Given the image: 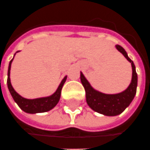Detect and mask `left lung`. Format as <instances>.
Here are the masks:
<instances>
[{
	"instance_id": "1",
	"label": "left lung",
	"mask_w": 150,
	"mask_h": 150,
	"mask_svg": "<svg viewBox=\"0 0 150 150\" xmlns=\"http://www.w3.org/2000/svg\"><path fill=\"white\" fill-rule=\"evenodd\" d=\"M116 48L124 57L132 64V77L128 87L125 91L117 94H105L95 88L89 82L88 80L81 72L80 78L82 86L86 91V103L89 107L96 112L105 116H117L121 114L128 107L133 100L136 94L137 87V73L136 67L132 59L128 57L127 53L121 45H116Z\"/></svg>"
}]
</instances>
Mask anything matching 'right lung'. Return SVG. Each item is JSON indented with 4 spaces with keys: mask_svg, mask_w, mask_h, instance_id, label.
Returning a JSON list of instances; mask_svg holds the SVG:
<instances>
[{
    "mask_svg": "<svg viewBox=\"0 0 150 150\" xmlns=\"http://www.w3.org/2000/svg\"><path fill=\"white\" fill-rule=\"evenodd\" d=\"M18 51H17L16 53H18ZM15 54H14V55H15ZM13 59H14V58L10 60V64H9L7 85H8V89L10 91L11 96L13 97L14 102L18 105V107L21 108L23 111L28 112V113H32V114L38 113V112H47L54 108L55 105H57L59 101L60 96H61L62 87L67 79V76H65L62 79L61 82L58 86L57 90L52 95H50L49 96L36 98V99H26L15 91V90L13 88L11 82H10V69H11V64L13 62Z\"/></svg>",
    "mask_w": 150,
    "mask_h": 150,
    "instance_id": "right-lung-1",
    "label": "right lung"
}]
</instances>
